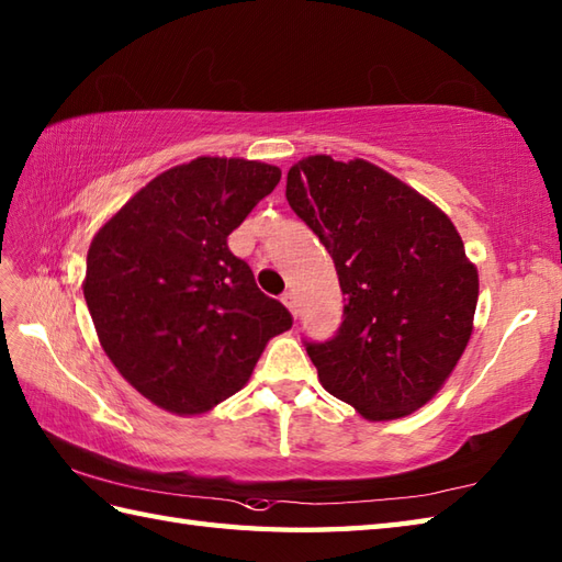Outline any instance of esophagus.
I'll return each instance as SVG.
<instances>
[{
	"mask_svg": "<svg viewBox=\"0 0 562 562\" xmlns=\"http://www.w3.org/2000/svg\"><path fill=\"white\" fill-rule=\"evenodd\" d=\"M282 302H284V306H288L290 312L296 316V312H300V308H296V306H300V304H296V294H294V292H284V294H282Z\"/></svg>",
	"mask_w": 562,
	"mask_h": 562,
	"instance_id": "1",
	"label": "esophagus"
}]
</instances>
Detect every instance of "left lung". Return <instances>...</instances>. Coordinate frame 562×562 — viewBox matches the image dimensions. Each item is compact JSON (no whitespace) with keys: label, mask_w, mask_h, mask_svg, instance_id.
<instances>
[{"label":"left lung","mask_w":562,"mask_h":562,"mask_svg":"<svg viewBox=\"0 0 562 562\" xmlns=\"http://www.w3.org/2000/svg\"><path fill=\"white\" fill-rule=\"evenodd\" d=\"M288 202L336 262L342 324L306 352L321 384L367 420L435 396L469 345L479 272L445 212L379 166L308 157Z\"/></svg>","instance_id":"1"}]
</instances>
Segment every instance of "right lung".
<instances>
[{
    "label": "right lung",
    "mask_w": 562,
    "mask_h": 562,
    "mask_svg": "<svg viewBox=\"0 0 562 562\" xmlns=\"http://www.w3.org/2000/svg\"><path fill=\"white\" fill-rule=\"evenodd\" d=\"M280 176L270 164L200 157L154 178L93 236L83 282L93 326L117 372L159 408H214L292 328L226 246Z\"/></svg>",
    "instance_id": "add662e5"
}]
</instances>
